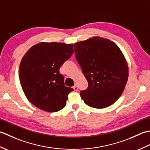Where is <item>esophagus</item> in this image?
<instances>
[{
	"label": "esophagus",
	"instance_id": "obj_1",
	"mask_svg": "<svg viewBox=\"0 0 150 150\" xmlns=\"http://www.w3.org/2000/svg\"><path fill=\"white\" fill-rule=\"evenodd\" d=\"M73 88H74V90L75 91H78V86H77V84H74V86H73Z\"/></svg>",
	"mask_w": 150,
	"mask_h": 150
}]
</instances>
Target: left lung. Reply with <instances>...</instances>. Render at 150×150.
<instances>
[{"instance_id": "obj_1", "label": "left lung", "mask_w": 150, "mask_h": 150, "mask_svg": "<svg viewBox=\"0 0 150 150\" xmlns=\"http://www.w3.org/2000/svg\"><path fill=\"white\" fill-rule=\"evenodd\" d=\"M76 59L88 81L80 96L93 108L111 105L123 93L129 71L123 53L114 42L100 37H93L76 42Z\"/></svg>"}]
</instances>
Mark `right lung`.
<instances>
[{
  "label": "right lung",
  "mask_w": 150,
  "mask_h": 150,
  "mask_svg": "<svg viewBox=\"0 0 150 150\" xmlns=\"http://www.w3.org/2000/svg\"><path fill=\"white\" fill-rule=\"evenodd\" d=\"M74 53L73 44L41 42L24 55L19 67L23 91L30 102L45 111L54 112L65 108L69 94L59 69Z\"/></svg>",
  "instance_id": "obj_1"
}]
</instances>
